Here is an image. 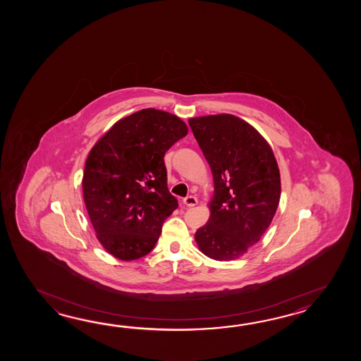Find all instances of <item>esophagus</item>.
<instances>
[{
	"label": "esophagus",
	"mask_w": 361,
	"mask_h": 361,
	"mask_svg": "<svg viewBox=\"0 0 361 361\" xmlns=\"http://www.w3.org/2000/svg\"><path fill=\"white\" fill-rule=\"evenodd\" d=\"M183 204L185 207H195V205L197 204V199H196L195 196H187V197L183 200Z\"/></svg>",
	"instance_id": "esophagus-1"
}]
</instances>
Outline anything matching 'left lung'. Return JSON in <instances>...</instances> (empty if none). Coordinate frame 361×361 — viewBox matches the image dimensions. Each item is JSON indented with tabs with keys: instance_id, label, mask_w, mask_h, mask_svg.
<instances>
[{
	"instance_id": "obj_1",
	"label": "left lung",
	"mask_w": 361,
	"mask_h": 361,
	"mask_svg": "<svg viewBox=\"0 0 361 361\" xmlns=\"http://www.w3.org/2000/svg\"><path fill=\"white\" fill-rule=\"evenodd\" d=\"M188 123L214 179L210 216L196 231V243L212 259H236L261 240L276 213L281 183L275 154L236 116H202Z\"/></svg>"
}]
</instances>
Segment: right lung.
Instances as JSON below:
<instances>
[{"label": "right lung", "mask_w": 361, "mask_h": 361, "mask_svg": "<svg viewBox=\"0 0 361 361\" xmlns=\"http://www.w3.org/2000/svg\"><path fill=\"white\" fill-rule=\"evenodd\" d=\"M187 131L178 116L147 108L117 121L92 147L82 178L85 205L100 244L116 258L149 253L177 209L164 156Z\"/></svg>", "instance_id": "1"}]
</instances>
